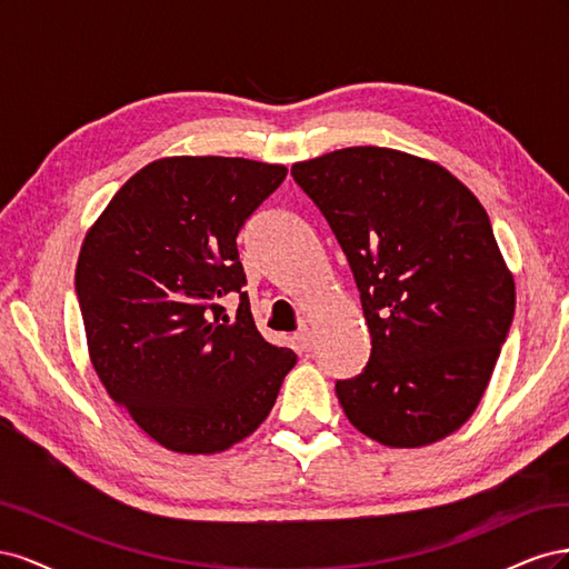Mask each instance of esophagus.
<instances>
[{"label": "esophagus", "mask_w": 569, "mask_h": 569, "mask_svg": "<svg viewBox=\"0 0 569 569\" xmlns=\"http://www.w3.org/2000/svg\"><path fill=\"white\" fill-rule=\"evenodd\" d=\"M295 339H297L301 351H308L313 347V335H311V330H308V327H301V330L295 335Z\"/></svg>", "instance_id": "esophagus-1"}]
</instances>
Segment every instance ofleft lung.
Wrapping results in <instances>:
<instances>
[{
    "instance_id": "1",
    "label": "left lung",
    "mask_w": 569,
    "mask_h": 569,
    "mask_svg": "<svg viewBox=\"0 0 569 569\" xmlns=\"http://www.w3.org/2000/svg\"><path fill=\"white\" fill-rule=\"evenodd\" d=\"M347 256L370 330L366 368L337 399L391 449L468 420L515 316V284L477 197L437 163L349 147L291 166Z\"/></svg>"
}]
</instances>
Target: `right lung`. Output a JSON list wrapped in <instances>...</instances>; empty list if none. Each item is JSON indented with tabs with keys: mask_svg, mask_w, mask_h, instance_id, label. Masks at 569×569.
Instances as JSON below:
<instances>
[{
	"mask_svg": "<svg viewBox=\"0 0 569 569\" xmlns=\"http://www.w3.org/2000/svg\"><path fill=\"white\" fill-rule=\"evenodd\" d=\"M287 178L226 157L153 161L118 189L80 249L92 366L161 446L218 453L249 437L297 356L258 335L237 234ZM240 297L234 317L221 299Z\"/></svg>",
	"mask_w": 569,
	"mask_h": 569,
	"instance_id": "right-lung-1",
	"label": "right lung"
}]
</instances>
